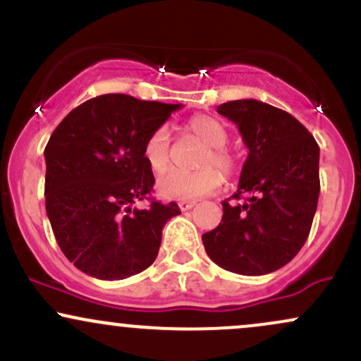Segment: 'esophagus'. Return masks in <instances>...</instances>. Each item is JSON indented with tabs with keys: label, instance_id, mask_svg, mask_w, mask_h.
Segmentation results:
<instances>
[{
	"label": "esophagus",
	"instance_id": "34e87169",
	"mask_svg": "<svg viewBox=\"0 0 361 361\" xmlns=\"http://www.w3.org/2000/svg\"><path fill=\"white\" fill-rule=\"evenodd\" d=\"M178 207H180V210H190V209H193L195 207V202H188V200H181V202H178Z\"/></svg>",
	"mask_w": 361,
	"mask_h": 361
}]
</instances>
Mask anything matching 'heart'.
Wrapping results in <instances>:
<instances>
[{
	"mask_svg": "<svg viewBox=\"0 0 361 361\" xmlns=\"http://www.w3.org/2000/svg\"><path fill=\"white\" fill-rule=\"evenodd\" d=\"M186 130L207 144V151L198 161V166H202L198 171L173 169L159 178L157 192L168 200H197L212 195L222 185V176L214 169L217 167L224 175L231 176L238 166L233 152L226 147L229 132L221 120L210 115H195L186 123ZM144 159L157 175L171 166V137L168 127L161 126L151 132L144 144ZM210 166L216 167L210 169Z\"/></svg>",
	"mask_w": 361,
	"mask_h": 361,
	"instance_id": "obj_1",
	"label": "heart"
}]
</instances>
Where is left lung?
I'll use <instances>...</instances> for the list:
<instances>
[{"label":"left lung","mask_w":361,"mask_h":361,"mask_svg":"<svg viewBox=\"0 0 361 361\" xmlns=\"http://www.w3.org/2000/svg\"><path fill=\"white\" fill-rule=\"evenodd\" d=\"M250 149L238 192L222 202V221L202 235L209 258L239 275H267L295 258L317 209L319 146L287 111L258 100L222 103Z\"/></svg>","instance_id":"left-lung-1"}]
</instances>
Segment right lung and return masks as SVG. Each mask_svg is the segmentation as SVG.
I'll use <instances>...</instances> for the list:
<instances>
[{"label":"right lung","instance_id":"1","mask_svg":"<svg viewBox=\"0 0 361 361\" xmlns=\"http://www.w3.org/2000/svg\"><path fill=\"white\" fill-rule=\"evenodd\" d=\"M181 105L120 93L81 103L45 146V210L61 251L78 270L123 280L154 263L163 227L181 214L149 200L154 175L144 144Z\"/></svg>","mask_w":361,"mask_h":361}]
</instances>
